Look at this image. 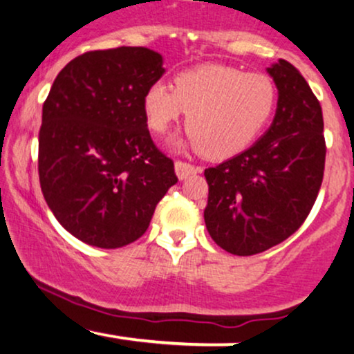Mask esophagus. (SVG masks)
Segmentation results:
<instances>
[{
    "instance_id": "obj_1",
    "label": "esophagus",
    "mask_w": 354,
    "mask_h": 354,
    "mask_svg": "<svg viewBox=\"0 0 354 354\" xmlns=\"http://www.w3.org/2000/svg\"><path fill=\"white\" fill-rule=\"evenodd\" d=\"M174 171H176L178 178L180 180H185V178H188L189 174H194V173H201V166H194L191 163H186V161H180L178 160L176 163H174Z\"/></svg>"
}]
</instances>
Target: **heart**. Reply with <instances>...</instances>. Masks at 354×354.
I'll list each match as a JSON object with an SVG mask.
<instances>
[{
  "label": "heart",
  "mask_w": 354,
  "mask_h": 354,
  "mask_svg": "<svg viewBox=\"0 0 354 354\" xmlns=\"http://www.w3.org/2000/svg\"><path fill=\"white\" fill-rule=\"evenodd\" d=\"M146 89V123L158 135L183 115L191 145L213 160L234 156L263 131L276 106V86L263 73L201 64Z\"/></svg>",
  "instance_id": "b5f03b06"
}]
</instances>
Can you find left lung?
Returning <instances> with one entry per match:
<instances>
[{
  "label": "left lung",
  "instance_id": "obj_1",
  "mask_svg": "<svg viewBox=\"0 0 354 354\" xmlns=\"http://www.w3.org/2000/svg\"><path fill=\"white\" fill-rule=\"evenodd\" d=\"M268 73L278 88L270 129L246 151L205 169L206 228L236 256L263 253L296 233L323 183L326 143L318 98L286 59Z\"/></svg>",
  "mask_w": 354,
  "mask_h": 354
}]
</instances>
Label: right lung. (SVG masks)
I'll return each mask as SVG.
<instances>
[{
	"label": "right lung",
	"mask_w": 354,
	"mask_h": 354,
	"mask_svg": "<svg viewBox=\"0 0 354 354\" xmlns=\"http://www.w3.org/2000/svg\"><path fill=\"white\" fill-rule=\"evenodd\" d=\"M163 73L160 53L143 46L88 51L59 71L44 101L39 185L59 225L86 245L136 241L178 183L143 108Z\"/></svg>",
	"instance_id": "obj_1"
}]
</instances>
